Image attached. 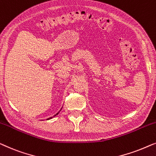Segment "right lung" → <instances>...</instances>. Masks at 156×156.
Wrapping results in <instances>:
<instances>
[{
  "mask_svg": "<svg viewBox=\"0 0 156 156\" xmlns=\"http://www.w3.org/2000/svg\"><path fill=\"white\" fill-rule=\"evenodd\" d=\"M58 113H57V114H56V115H54V117H55V116H56L57 115H58ZM51 119V117H50V118H49V119Z\"/></svg>",
  "mask_w": 156,
  "mask_h": 156,
  "instance_id": "right-lung-1",
  "label": "right lung"
}]
</instances>
